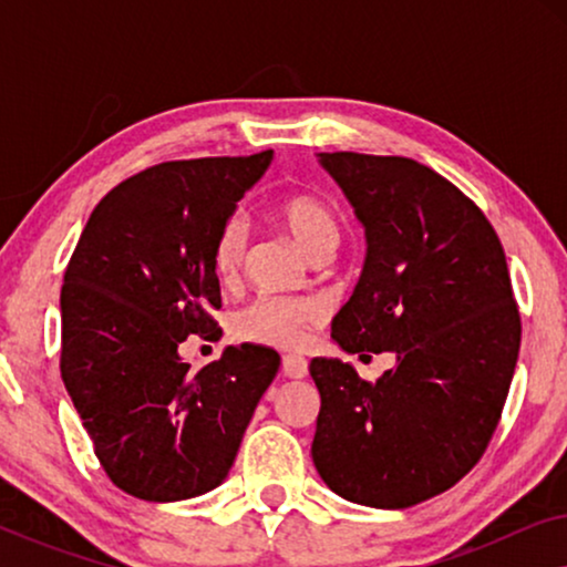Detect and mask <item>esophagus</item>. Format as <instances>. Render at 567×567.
<instances>
[{
  "instance_id": "1",
  "label": "esophagus",
  "mask_w": 567,
  "mask_h": 567,
  "mask_svg": "<svg viewBox=\"0 0 567 567\" xmlns=\"http://www.w3.org/2000/svg\"><path fill=\"white\" fill-rule=\"evenodd\" d=\"M284 377L305 379L307 377V361L301 359V355H284Z\"/></svg>"
}]
</instances>
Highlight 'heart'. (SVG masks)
I'll use <instances>...</instances> for the list:
<instances>
[{
	"mask_svg": "<svg viewBox=\"0 0 567 567\" xmlns=\"http://www.w3.org/2000/svg\"><path fill=\"white\" fill-rule=\"evenodd\" d=\"M276 221L289 231L293 243L309 255H332L340 243L338 219L324 204L309 196L284 198L276 206ZM247 252V227L243 219H231L214 239L212 262L221 284L237 281L243 274ZM324 309L309 299H276L262 297L239 309L231 330L239 340L270 348H299L307 332L322 322Z\"/></svg>",
	"mask_w": 567,
	"mask_h": 567,
	"instance_id": "1",
	"label": "heart"
}]
</instances>
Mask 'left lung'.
<instances>
[{
  "label": "left lung",
  "instance_id": "left-lung-1",
  "mask_svg": "<svg viewBox=\"0 0 567 567\" xmlns=\"http://www.w3.org/2000/svg\"><path fill=\"white\" fill-rule=\"evenodd\" d=\"M367 237L351 299L332 317L346 353L390 351L374 384L340 359L309 361L320 392L312 462L340 498L410 508L475 467L514 379L522 320L483 212L408 157L317 154Z\"/></svg>",
  "mask_w": 567,
  "mask_h": 567
}]
</instances>
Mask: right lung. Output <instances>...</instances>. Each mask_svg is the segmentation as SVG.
Here are the masks:
<instances>
[{
	"instance_id": "1",
	"label": "right lung",
	"mask_w": 567,
	"mask_h": 567,
	"mask_svg": "<svg viewBox=\"0 0 567 567\" xmlns=\"http://www.w3.org/2000/svg\"><path fill=\"white\" fill-rule=\"evenodd\" d=\"M274 152L162 162L107 193L61 289V379L95 456L134 498L175 503L227 480L274 348L239 343L198 374L181 343L216 328L214 239Z\"/></svg>"
}]
</instances>
